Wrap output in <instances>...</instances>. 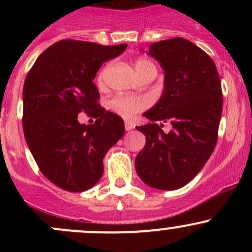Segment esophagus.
Here are the masks:
<instances>
[{
    "instance_id": "1",
    "label": "esophagus",
    "mask_w": 252,
    "mask_h": 252,
    "mask_svg": "<svg viewBox=\"0 0 252 252\" xmlns=\"http://www.w3.org/2000/svg\"><path fill=\"white\" fill-rule=\"evenodd\" d=\"M124 128H126V130H131V129H134V123H131V122H126L124 123Z\"/></svg>"
}]
</instances>
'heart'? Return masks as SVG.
Returning a JSON list of instances; mask_svg holds the SVG:
<instances>
[{
	"mask_svg": "<svg viewBox=\"0 0 252 252\" xmlns=\"http://www.w3.org/2000/svg\"><path fill=\"white\" fill-rule=\"evenodd\" d=\"M135 70L138 75L144 74L149 70H156V65L146 58H139L135 62ZM105 69L98 74L97 80L101 81L103 78ZM108 106L112 111L116 112L119 116L124 118H133L139 112L144 111L147 106V101L140 96H129V95H117L112 97L108 102Z\"/></svg>",
	"mask_w": 252,
	"mask_h": 252,
	"instance_id": "heart-1",
	"label": "heart"
}]
</instances>
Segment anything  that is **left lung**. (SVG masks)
Returning a JSON list of instances; mask_svg holds the SVG:
<instances>
[{"label":"left lung","mask_w":252,"mask_h":252,"mask_svg":"<svg viewBox=\"0 0 252 252\" xmlns=\"http://www.w3.org/2000/svg\"><path fill=\"white\" fill-rule=\"evenodd\" d=\"M149 53L166 73L164 91L156 106L144 113L151 123L136 128L146 144L136 156L135 168L150 187L175 190L201 171L215 150L222 86L212 58L189 40H162L152 44ZM166 121L174 126L167 134L161 130Z\"/></svg>","instance_id":"obj_1"}]
</instances>
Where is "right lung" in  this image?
<instances>
[{
    "label": "right lung",
    "instance_id": "right-lung-1",
    "mask_svg": "<svg viewBox=\"0 0 252 252\" xmlns=\"http://www.w3.org/2000/svg\"><path fill=\"white\" fill-rule=\"evenodd\" d=\"M126 44L103 46L65 39L45 50L25 78L23 130L41 173L67 191L93 188L103 173V157L124 134V122L98 103L94 83L106 61ZM85 111L96 119L80 125Z\"/></svg>",
    "mask_w": 252,
    "mask_h": 252
}]
</instances>
